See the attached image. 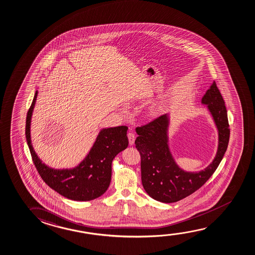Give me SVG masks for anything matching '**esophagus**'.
Returning a JSON list of instances; mask_svg holds the SVG:
<instances>
[{
	"label": "esophagus",
	"mask_w": 255,
	"mask_h": 255,
	"mask_svg": "<svg viewBox=\"0 0 255 255\" xmlns=\"http://www.w3.org/2000/svg\"><path fill=\"white\" fill-rule=\"evenodd\" d=\"M127 136H128L129 144H130V145L134 144V142H135V135H134V133L129 132L127 134Z\"/></svg>",
	"instance_id": "34e87169"
}]
</instances>
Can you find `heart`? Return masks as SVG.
Masks as SVG:
<instances>
[{"label":"heart","mask_w":255,"mask_h":255,"mask_svg":"<svg viewBox=\"0 0 255 255\" xmlns=\"http://www.w3.org/2000/svg\"><path fill=\"white\" fill-rule=\"evenodd\" d=\"M158 111V108L153 107L151 110V113H152V114H154V113H156Z\"/></svg>","instance_id":"obj_1"}]
</instances>
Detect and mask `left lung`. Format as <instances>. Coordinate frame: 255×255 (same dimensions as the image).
Listing matches in <instances>:
<instances>
[{"label":"left lung","instance_id":"obj_1","mask_svg":"<svg viewBox=\"0 0 255 255\" xmlns=\"http://www.w3.org/2000/svg\"><path fill=\"white\" fill-rule=\"evenodd\" d=\"M218 130V149L214 159L204 169L186 171L178 166L170 150L169 113L160 116L146 126L136 128L138 137L135 144L141 156V180L145 192L161 203H175L191 195L206 182L216 169L228 146L229 124L225 101L216 82L203 96Z\"/></svg>","mask_w":255,"mask_h":255}]
</instances>
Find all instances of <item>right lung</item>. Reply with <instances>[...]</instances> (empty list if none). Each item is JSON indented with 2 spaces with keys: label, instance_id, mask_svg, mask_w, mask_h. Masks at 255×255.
Here are the masks:
<instances>
[{
  "label": "right lung",
  "instance_id": "right-lung-1",
  "mask_svg": "<svg viewBox=\"0 0 255 255\" xmlns=\"http://www.w3.org/2000/svg\"><path fill=\"white\" fill-rule=\"evenodd\" d=\"M37 90L26 118L25 136L34 164L50 188L67 199L91 201L106 192L111 180V165L115 157L127 148V126L101 129L85 159L74 168L54 169L42 162L34 151L30 124L37 101Z\"/></svg>",
  "mask_w": 255,
  "mask_h": 255
}]
</instances>
